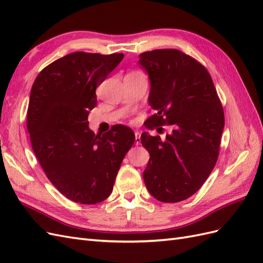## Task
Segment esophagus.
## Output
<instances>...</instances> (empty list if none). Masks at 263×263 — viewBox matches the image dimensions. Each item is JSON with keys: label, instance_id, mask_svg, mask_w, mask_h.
I'll list each match as a JSON object with an SVG mask.
<instances>
[{"label": "esophagus", "instance_id": "1", "mask_svg": "<svg viewBox=\"0 0 263 263\" xmlns=\"http://www.w3.org/2000/svg\"><path fill=\"white\" fill-rule=\"evenodd\" d=\"M141 143V138H140V133L136 132V144L139 145Z\"/></svg>", "mask_w": 263, "mask_h": 263}]
</instances>
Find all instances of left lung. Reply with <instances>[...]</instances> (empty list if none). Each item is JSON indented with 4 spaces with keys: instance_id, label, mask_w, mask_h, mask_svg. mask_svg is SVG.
I'll return each mask as SVG.
<instances>
[{
    "instance_id": "1",
    "label": "left lung",
    "mask_w": 263,
    "mask_h": 263,
    "mask_svg": "<svg viewBox=\"0 0 263 263\" xmlns=\"http://www.w3.org/2000/svg\"><path fill=\"white\" fill-rule=\"evenodd\" d=\"M139 64L148 74V104L156 110L148 122L173 126L164 140L142 133L141 143L149 153L144 183L157 200L181 201L196 193L215 167L223 110L211 74L183 51H145Z\"/></svg>"
}]
</instances>
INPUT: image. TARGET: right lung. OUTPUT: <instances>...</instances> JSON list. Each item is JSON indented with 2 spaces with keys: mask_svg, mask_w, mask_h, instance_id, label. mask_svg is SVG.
I'll list each match as a JSON object with an SVG mask.
<instances>
[{
  "mask_svg": "<svg viewBox=\"0 0 263 263\" xmlns=\"http://www.w3.org/2000/svg\"><path fill=\"white\" fill-rule=\"evenodd\" d=\"M123 56L72 52L45 67L31 90L27 130L33 151L51 184L80 204L109 197L123 157L136 141L125 125L96 136L88 122L97 104V87Z\"/></svg>",
  "mask_w": 263,
  "mask_h": 263,
  "instance_id": "1",
  "label": "right lung"
}]
</instances>
